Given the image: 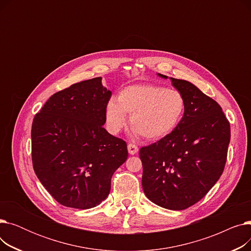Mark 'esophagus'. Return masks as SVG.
<instances>
[{
  "instance_id": "1",
  "label": "esophagus",
  "mask_w": 251,
  "mask_h": 251,
  "mask_svg": "<svg viewBox=\"0 0 251 251\" xmlns=\"http://www.w3.org/2000/svg\"><path fill=\"white\" fill-rule=\"evenodd\" d=\"M127 148H128V151L130 154H135L138 151L137 146H135V144H133V143H129Z\"/></svg>"
}]
</instances>
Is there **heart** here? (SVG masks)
Listing matches in <instances>:
<instances>
[{"label": "heart", "instance_id": "1", "mask_svg": "<svg viewBox=\"0 0 251 251\" xmlns=\"http://www.w3.org/2000/svg\"><path fill=\"white\" fill-rule=\"evenodd\" d=\"M185 111V100L177 89L153 83L129 85L122 89L118 100H111L105 109L110 128L118 132L126 124L148 140H159L177 127Z\"/></svg>", "mask_w": 251, "mask_h": 251}]
</instances>
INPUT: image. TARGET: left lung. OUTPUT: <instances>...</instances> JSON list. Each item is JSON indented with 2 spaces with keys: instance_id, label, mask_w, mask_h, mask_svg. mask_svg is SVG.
Returning <instances> with one entry per match:
<instances>
[{
  "instance_id": "obj_1",
  "label": "left lung",
  "mask_w": 251,
  "mask_h": 251,
  "mask_svg": "<svg viewBox=\"0 0 251 251\" xmlns=\"http://www.w3.org/2000/svg\"><path fill=\"white\" fill-rule=\"evenodd\" d=\"M171 79L185 100L184 115L169 135L141 148L139 157L148 199L162 207L181 210L200 201L221 177L231 131L215 100L186 80Z\"/></svg>"
}]
</instances>
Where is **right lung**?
Masks as SVG:
<instances>
[{
    "label": "right lung",
    "instance_id": "add662e5",
    "mask_svg": "<svg viewBox=\"0 0 251 251\" xmlns=\"http://www.w3.org/2000/svg\"><path fill=\"white\" fill-rule=\"evenodd\" d=\"M112 91L97 77L52 95L31 127L33 170L62 205L87 209L111 190L115 171L128 156L125 140L103 128Z\"/></svg>",
    "mask_w": 251,
    "mask_h": 251
}]
</instances>
